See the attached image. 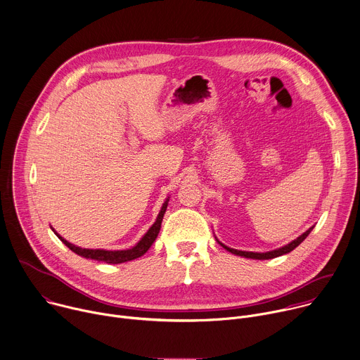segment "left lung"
Wrapping results in <instances>:
<instances>
[{
    "instance_id": "left-lung-1",
    "label": "left lung",
    "mask_w": 360,
    "mask_h": 360,
    "mask_svg": "<svg viewBox=\"0 0 360 360\" xmlns=\"http://www.w3.org/2000/svg\"><path fill=\"white\" fill-rule=\"evenodd\" d=\"M314 227H311L308 231H305L302 236H300L297 240H294L292 243H290L288 245H285L282 248H278V250H274V251H268V252H248V251H240V250H234V248H229L227 245L221 244L227 251L236 254V255H240V257H245V258H252V259H271V258H275V257H279V255H283V254H288L291 252L292 250H295L308 236L309 233L312 231Z\"/></svg>"
}]
</instances>
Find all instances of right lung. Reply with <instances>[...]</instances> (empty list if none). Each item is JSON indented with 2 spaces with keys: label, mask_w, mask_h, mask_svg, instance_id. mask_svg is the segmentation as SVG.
Returning a JSON list of instances; mask_svg holds the SVG:
<instances>
[{
  "label": "right lung",
  "mask_w": 360,
  "mask_h": 360,
  "mask_svg": "<svg viewBox=\"0 0 360 360\" xmlns=\"http://www.w3.org/2000/svg\"><path fill=\"white\" fill-rule=\"evenodd\" d=\"M166 208H167V201L163 204L159 215H158V220L156 223L149 229V231L145 234V237H143L133 248L130 250H122V251H106V250H86V248H81V247H77L74 244L68 243L66 240H63L58 233H55L58 236V238L70 250L74 251L75 254L84 257V258H89V259H95V261H103L106 264H122V262H126V261H131V259H136L139 257H141L145 252H148V250L152 247V244L155 243V240L158 238L159 236V231H160V227H162V221H163V217H165V212H166Z\"/></svg>",
  "instance_id": "1"
}]
</instances>
